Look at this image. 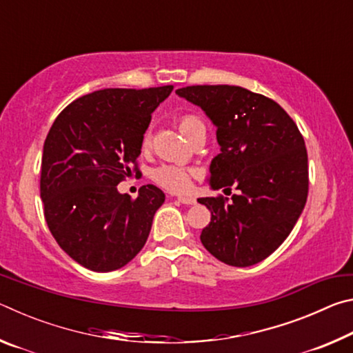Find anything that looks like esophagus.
<instances>
[{
    "label": "esophagus",
    "mask_w": 353,
    "mask_h": 353,
    "mask_svg": "<svg viewBox=\"0 0 353 353\" xmlns=\"http://www.w3.org/2000/svg\"><path fill=\"white\" fill-rule=\"evenodd\" d=\"M179 202H182V204H187V205H193L196 204V199L191 198V196H179L177 198Z\"/></svg>",
    "instance_id": "1"
}]
</instances>
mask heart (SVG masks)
<instances>
[{"instance_id":"b5f03b06","label":"heart","mask_w":353,"mask_h":353,"mask_svg":"<svg viewBox=\"0 0 353 353\" xmlns=\"http://www.w3.org/2000/svg\"><path fill=\"white\" fill-rule=\"evenodd\" d=\"M201 119L194 115H183L179 118V129H181V132L185 137H188L191 130L201 126ZM149 140H151V135L146 132L145 137H143V146H148ZM190 174L191 172L182 168V166L162 165L154 171V179L157 181V183L162 185L163 188L181 193V191L188 190L190 187Z\"/></svg>"}]
</instances>
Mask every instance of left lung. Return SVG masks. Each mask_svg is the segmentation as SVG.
<instances>
[{
    "mask_svg": "<svg viewBox=\"0 0 353 353\" xmlns=\"http://www.w3.org/2000/svg\"><path fill=\"white\" fill-rule=\"evenodd\" d=\"M176 93L216 128L221 152L210 163V188L240 191L230 201L198 199L212 213L201 243L225 265H256L286 240L305 207L303 137L276 101L243 87L193 85Z\"/></svg>",
    "mask_w": 353,
    "mask_h": 353,
    "instance_id": "8db88e82",
    "label": "left lung"
}]
</instances>
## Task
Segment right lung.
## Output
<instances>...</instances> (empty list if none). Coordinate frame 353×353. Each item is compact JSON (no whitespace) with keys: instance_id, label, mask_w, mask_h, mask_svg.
I'll return each instance as SVG.
<instances>
[{"instance_id":"1","label":"right lung","mask_w":353,"mask_h":353,"mask_svg":"<svg viewBox=\"0 0 353 353\" xmlns=\"http://www.w3.org/2000/svg\"><path fill=\"white\" fill-rule=\"evenodd\" d=\"M172 85L104 88L59 113L46 135L40 198L59 246L83 268L109 272L145 246L165 193L143 185L137 199L117 185L132 174L152 112Z\"/></svg>"}]
</instances>
